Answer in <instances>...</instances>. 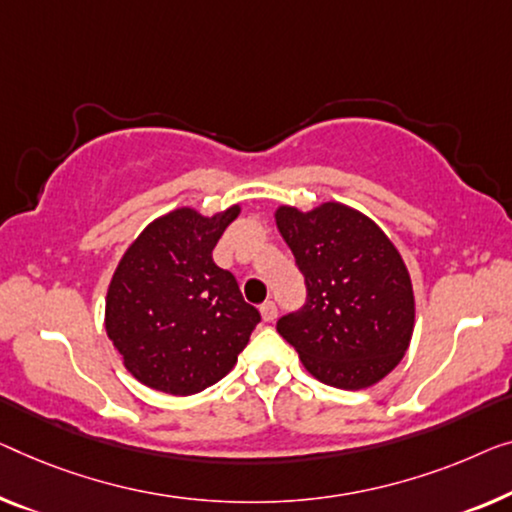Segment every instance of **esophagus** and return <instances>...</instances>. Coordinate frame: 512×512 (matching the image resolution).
<instances>
[{
    "label": "esophagus",
    "instance_id": "esophagus-1",
    "mask_svg": "<svg viewBox=\"0 0 512 512\" xmlns=\"http://www.w3.org/2000/svg\"><path fill=\"white\" fill-rule=\"evenodd\" d=\"M259 312H262V319L266 324H271L273 319L278 317V308H276V303H273V301H266V303L259 305Z\"/></svg>",
    "mask_w": 512,
    "mask_h": 512
}]
</instances>
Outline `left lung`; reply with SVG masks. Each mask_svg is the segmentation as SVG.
Returning <instances> with one entry per match:
<instances>
[{"instance_id": "8db88e82", "label": "left lung", "mask_w": 512, "mask_h": 512, "mask_svg": "<svg viewBox=\"0 0 512 512\" xmlns=\"http://www.w3.org/2000/svg\"><path fill=\"white\" fill-rule=\"evenodd\" d=\"M276 225L308 289L303 308L278 319V333L324 384H377L414 333V289L398 248L375 220L340 202L278 207Z\"/></svg>"}]
</instances>
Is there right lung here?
Here are the masks:
<instances>
[{"label": "right lung", "instance_id": "1", "mask_svg": "<svg viewBox=\"0 0 512 512\" xmlns=\"http://www.w3.org/2000/svg\"><path fill=\"white\" fill-rule=\"evenodd\" d=\"M239 213V204L213 216L174 209L144 227L121 257L105 296V331L144 386L200 393L248 345L259 312L211 257Z\"/></svg>", "mask_w": 512, "mask_h": 512}]
</instances>
